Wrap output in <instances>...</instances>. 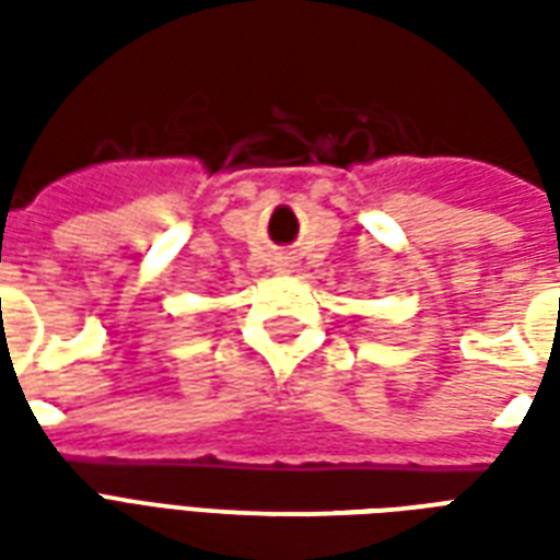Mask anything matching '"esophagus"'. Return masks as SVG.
<instances>
[{"instance_id":"esophagus-1","label":"esophagus","mask_w":560,"mask_h":560,"mask_svg":"<svg viewBox=\"0 0 560 560\" xmlns=\"http://www.w3.org/2000/svg\"><path fill=\"white\" fill-rule=\"evenodd\" d=\"M291 267H293V260L288 255L276 257V269H291Z\"/></svg>"}]
</instances>
